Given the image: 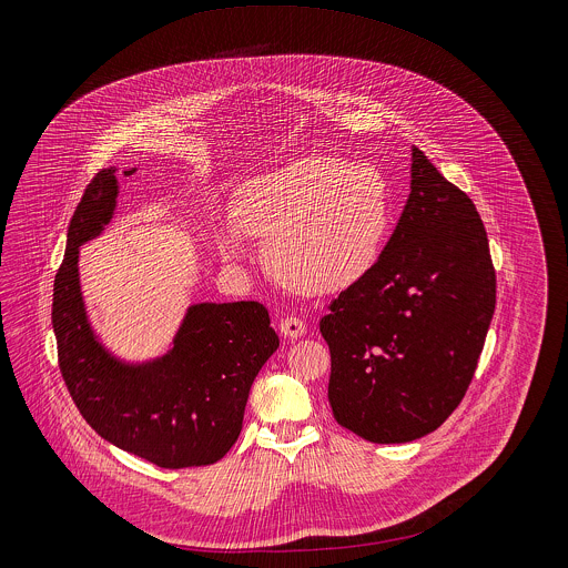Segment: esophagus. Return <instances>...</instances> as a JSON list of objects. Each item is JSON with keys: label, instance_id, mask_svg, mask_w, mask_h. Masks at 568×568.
<instances>
[{"label": "esophagus", "instance_id": "34e87169", "mask_svg": "<svg viewBox=\"0 0 568 568\" xmlns=\"http://www.w3.org/2000/svg\"><path fill=\"white\" fill-rule=\"evenodd\" d=\"M280 332H282L286 338H297V336H304L306 324H304V320L291 315V317H284V320L280 322Z\"/></svg>", "mask_w": 568, "mask_h": 568}]
</instances>
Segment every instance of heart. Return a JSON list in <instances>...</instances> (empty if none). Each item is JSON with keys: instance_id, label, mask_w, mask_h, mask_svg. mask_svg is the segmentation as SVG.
Here are the masks:
<instances>
[{"instance_id": "obj_1", "label": "heart", "mask_w": 568, "mask_h": 568, "mask_svg": "<svg viewBox=\"0 0 568 568\" xmlns=\"http://www.w3.org/2000/svg\"><path fill=\"white\" fill-rule=\"evenodd\" d=\"M234 225L266 239L271 273L304 293H338L378 260L389 232V187L369 163L306 155L251 179L232 205ZM239 260V232L221 239Z\"/></svg>"}]
</instances>
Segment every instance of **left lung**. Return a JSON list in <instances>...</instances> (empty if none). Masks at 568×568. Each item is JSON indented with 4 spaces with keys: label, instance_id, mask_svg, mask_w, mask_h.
I'll list each match as a JSON object with an SVG mask.
<instances>
[{
    "label": "left lung",
    "instance_id": "8db88e82",
    "mask_svg": "<svg viewBox=\"0 0 568 568\" xmlns=\"http://www.w3.org/2000/svg\"><path fill=\"white\" fill-rule=\"evenodd\" d=\"M410 194L378 262L320 322L334 419L374 444L413 442L464 400L496 306L470 196L413 146Z\"/></svg>",
    "mask_w": 568,
    "mask_h": 568
}]
</instances>
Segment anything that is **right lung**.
<instances>
[{
  "mask_svg": "<svg viewBox=\"0 0 568 568\" xmlns=\"http://www.w3.org/2000/svg\"><path fill=\"white\" fill-rule=\"evenodd\" d=\"M115 196V168H104L70 221L52 297L61 376L102 439L160 468L210 466L236 444L248 389L280 338L260 302L199 304L160 361L133 367L109 356L87 324L79 246L111 221Z\"/></svg>",
  "mask_w": 568,
  "mask_h": 568,
  "instance_id": "1",
  "label": "right lung"
}]
</instances>
